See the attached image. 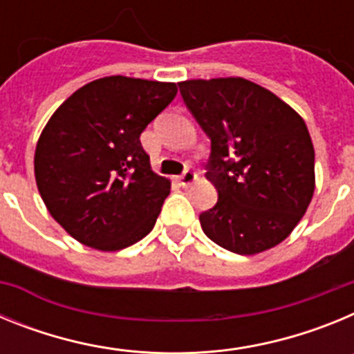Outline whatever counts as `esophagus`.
I'll list each match as a JSON object with an SVG mask.
<instances>
[{"label":"esophagus","mask_w":354,"mask_h":354,"mask_svg":"<svg viewBox=\"0 0 354 354\" xmlns=\"http://www.w3.org/2000/svg\"><path fill=\"white\" fill-rule=\"evenodd\" d=\"M195 179H196L195 171L187 168V170H184L183 174L179 175V184L180 186H189V184H192Z\"/></svg>","instance_id":"34e87169"}]
</instances>
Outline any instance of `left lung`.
Instances as JSON below:
<instances>
[{
  "label": "left lung",
  "mask_w": 354,
  "mask_h": 354,
  "mask_svg": "<svg viewBox=\"0 0 354 354\" xmlns=\"http://www.w3.org/2000/svg\"><path fill=\"white\" fill-rule=\"evenodd\" d=\"M184 104L211 140L207 177L218 202L200 214L221 248L255 255L299 223L315 187L306 124L273 92L243 77L179 83Z\"/></svg>",
  "instance_id": "1"
}]
</instances>
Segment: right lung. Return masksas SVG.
<instances>
[{"label":"right lung","mask_w":354,"mask_h":354,"mask_svg":"<svg viewBox=\"0 0 354 354\" xmlns=\"http://www.w3.org/2000/svg\"><path fill=\"white\" fill-rule=\"evenodd\" d=\"M175 95V83L101 77L49 118L35 149L37 187L81 245L117 252L154 228L170 180L152 171L140 134Z\"/></svg>","instance_id":"obj_1"}]
</instances>
